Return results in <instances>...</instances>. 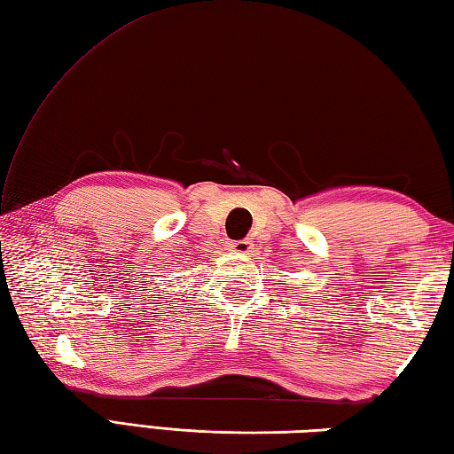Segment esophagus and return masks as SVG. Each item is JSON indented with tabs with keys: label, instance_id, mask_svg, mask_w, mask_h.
I'll use <instances>...</instances> for the list:
<instances>
[{
	"label": "esophagus",
	"instance_id": "1",
	"mask_svg": "<svg viewBox=\"0 0 454 454\" xmlns=\"http://www.w3.org/2000/svg\"><path fill=\"white\" fill-rule=\"evenodd\" d=\"M227 249L239 253V254H251L253 253V243L251 241H229Z\"/></svg>",
	"mask_w": 454,
	"mask_h": 454
}]
</instances>
